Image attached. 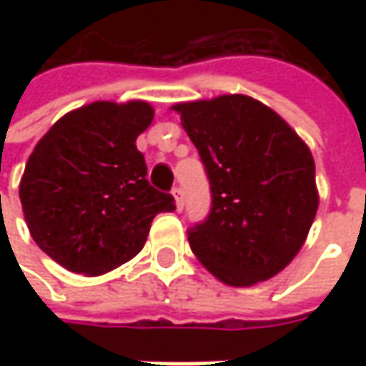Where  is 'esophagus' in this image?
<instances>
[{
	"mask_svg": "<svg viewBox=\"0 0 366 366\" xmlns=\"http://www.w3.org/2000/svg\"><path fill=\"white\" fill-rule=\"evenodd\" d=\"M173 197H175L177 209L181 212V209H183V204H185V202H183V191L179 189V187H175V189H173Z\"/></svg>",
	"mask_w": 366,
	"mask_h": 366,
	"instance_id": "esophagus-1",
	"label": "esophagus"
}]
</instances>
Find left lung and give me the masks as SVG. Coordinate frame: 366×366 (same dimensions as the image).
Here are the masks:
<instances>
[{"instance_id": "left-lung-1", "label": "left lung", "mask_w": 366, "mask_h": 366, "mask_svg": "<svg viewBox=\"0 0 366 366\" xmlns=\"http://www.w3.org/2000/svg\"><path fill=\"white\" fill-rule=\"evenodd\" d=\"M209 179L212 209L189 232L193 254L232 287L281 273L317 212L316 164L277 112L248 95L173 106Z\"/></svg>"}]
</instances>
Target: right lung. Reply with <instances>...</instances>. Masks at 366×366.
Segmentation results:
<instances>
[{
	"mask_svg": "<svg viewBox=\"0 0 366 366\" xmlns=\"http://www.w3.org/2000/svg\"><path fill=\"white\" fill-rule=\"evenodd\" d=\"M147 102H93L40 138L20 181L34 242L66 271L104 274L134 259L152 218L173 212L171 193L147 179L136 138L150 126Z\"/></svg>",
	"mask_w": 366,
	"mask_h": 366,
	"instance_id": "1",
	"label": "right lung"
}]
</instances>
